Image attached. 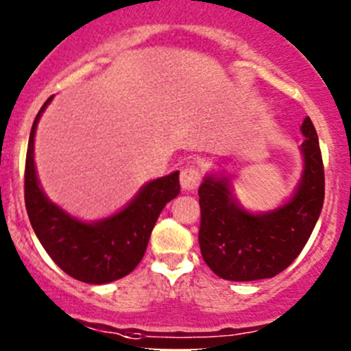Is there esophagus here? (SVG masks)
<instances>
[{"mask_svg": "<svg viewBox=\"0 0 351 351\" xmlns=\"http://www.w3.org/2000/svg\"><path fill=\"white\" fill-rule=\"evenodd\" d=\"M200 182L202 173L197 166L189 165L182 169V173H180V183H182V189L185 190V192H193V190H197Z\"/></svg>", "mask_w": 351, "mask_h": 351, "instance_id": "34e87169", "label": "esophagus"}]
</instances>
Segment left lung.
Instances as JSON below:
<instances>
[{
	"mask_svg": "<svg viewBox=\"0 0 351 351\" xmlns=\"http://www.w3.org/2000/svg\"><path fill=\"white\" fill-rule=\"evenodd\" d=\"M302 175L292 197L268 212H250L222 173L204 176L200 197L202 258L224 280L251 282L284 271L302 251L324 202V169L319 139L309 117L300 127Z\"/></svg>",
	"mask_w": 351,
	"mask_h": 351,
	"instance_id": "1",
	"label": "left lung"
}]
</instances>
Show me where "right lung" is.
<instances>
[{
    "label": "right lung",
    "mask_w": 351,
    "mask_h": 351,
    "mask_svg": "<svg viewBox=\"0 0 351 351\" xmlns=\"http://www.w3.org/2000/svg\"><path fill=\"white\" fill-rule=\"evenodd\" d=\"M38 110L28 139L25 161V205L30 224L44 250L69 277L84 284H110L129 275L146 253L159 214L180 193V171L146 183L117 214L84 222L67 214L42 190L34 161V141L42 113Z\"/></svg>",
    "instance_id": "add662e5"
}]
</instances>
